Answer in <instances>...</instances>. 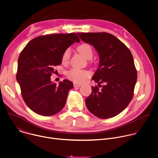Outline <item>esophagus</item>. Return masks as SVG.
Segmentation results:
<instances>
[{"label":"esophagus","instance_id":"obj_1","mask_svg":"<svg viewBox=\"0 0 158 158\" xmlns=\"http://www.w3.org/2000/svg\"><path fill=\"white\" fill-rule=\"evenodd\" d=\"M81 85H82L81 84H79V83H76V82L74 83V87H79Z\"/></svg>","mask_w":158,"mask_h":158}]
</instances>
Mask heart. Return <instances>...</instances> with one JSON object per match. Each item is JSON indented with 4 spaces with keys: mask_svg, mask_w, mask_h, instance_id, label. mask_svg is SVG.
<instances>
[{
    "mask_svg": "<svg viewBox=\"0 0 158 158\" xmlns=\"http://www.w3.org/2000/svg\"><path fill=\"white\" fill-rule=\"evenodd\" d=\"M78 51L81 53L87 59H91L93 56V49L90 44L87 43H82L77 47ZM71 57V51L69 48H67L63 52L61 57L62 63L67 64L69 62ZM90 73L87 71L77 68H73L67 72L66 76L70 80L76 82H82L87 79L89 76Z\"/></svg>",
    "mask_w": 158,
    "mask_h": 158,
    "instance_id": "1",
    "label": "heart"
}]
</instances>
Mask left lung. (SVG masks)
<instances>
[{"label": "left lung", "instance_id": "8db88e82", "mask_svg": "<svg viewBox=\"0 0 158 158\" xmlns=\"http://www.w3.org/2000/svg\"><path fill=\"white\" fill-rule=\"evenodd\" d=\"M77 34L93 46L99 56V68L92 78L99 86H92V93L85 99L86 107L98 118L114 117L133 98L138 74L132 55L124 43L109 33Z\"/></svg>", "mask_w": 158, "mask_h": 158}]
</instances>
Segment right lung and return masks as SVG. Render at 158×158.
<instances>
[{"label":"right lung","instance_id":"add662e5","mask_svg":"<svg viewBox=\"0 0 158 158\" xmlns=\"http://www.w3.org/2000/svg\"><path fill=\"white\" fill-rule=\"evenodd\" d=\"M79 41L75 33L43 35L32 39L21 51L16 79L25 103L36 114L52 116L64 107L73 84L64 79L57 85L50 77L61 64L64 50Z\"/></svg>","mask_w":158,"mask_h":158}]
</instances>
